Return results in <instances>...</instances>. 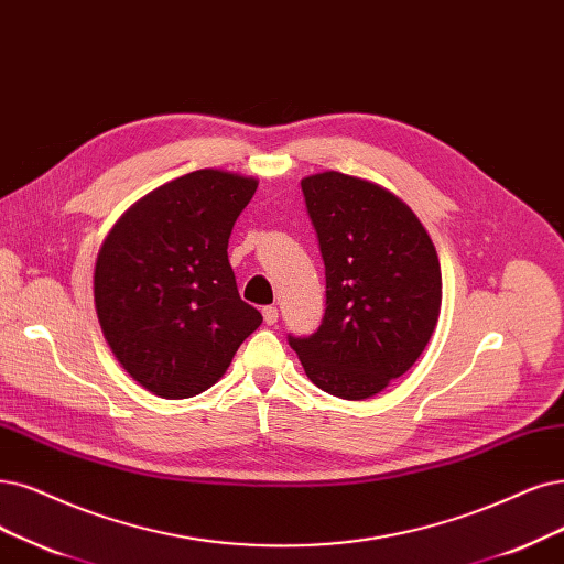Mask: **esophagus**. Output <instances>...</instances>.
<instances>
[{
  "label": "esophagus",
  "instance_id": "esophagus-1",
  "mask_svg": "<svg viewBox=\"0 0 564 564\" xmlns=\"http://www.w3.org/2000/svg\"><path fill=\"white\" fill-rule=\"evenodd\" d=\"M262 318H264L267 325L279 323V308H276V306H264V308H262Z\"/></svg>",
  "mask_w": 564,
  "mask_h": 564
}]
</instances>
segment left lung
I'll list each match as a JSON object with an SVG mask.
<instances>
[{
  "label": "left lung",
  "instance_id": "obj_1",
  "mask_svg": "<svg viewBox=\"0 0 564 564\" xmlns=\"http://www.w3.org/2000/svg\"><path fill=\"white\" fill-rule=\"evenodd\" d=\"M325 262V316L288 337L306 377L341 400H367L421 358L442 308L434 243L386 187L323 172L302 178Z\"/></svg>",
  "mask_w": 564,
  "mask_h": 564
}]
</instances>
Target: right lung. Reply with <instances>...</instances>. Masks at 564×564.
Here are the masks:
<instances>
[{"label":"right lung","instance_id":"right-lung-1","mask_svg":"<svg viewBox=\"0 0 564 564\" xmlns=\"http://www.w3.org/2000/svg\"><path fill=\"white\" fill-rule=\"evenodd\" d=\"M258 191L253 176L197 170L124 212L95 264V308L116 360L149 392L212 388L260 327L239 297L227 241Z\"/></svg>","mask_w":564,"mask_h":564}]
</instances>
